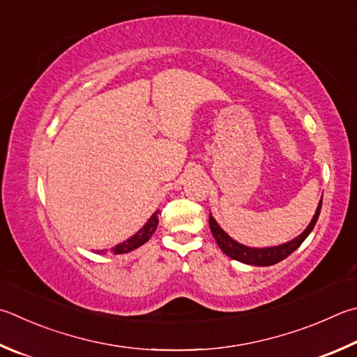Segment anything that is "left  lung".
Listing matches in <instances>:
<instances>
[{
	"label": "left lung",
	"instance_id": "left-lung-1",
	"mask_svg": "<svg viewBox=\"0 0 357 357\" xmlns=\"http://www.w3.org/2000/svg\"><path fill=\"white\" fill-rule=\"evenodd\" d=\"M321 201H323V197L320 199L319 207H317L314 218L310 220L309 226L301 232L300 236L295 237L294 241H290L287 243H282L278 246H268V248H251V246H245L242 243L236 242L234 238H231L222 228H220L218 223L213 220L212 215H209V226L217 245L226 256H229L231 259H236V261L243 262V264L257 265V267H268V265H275L278 262H281L282 259L290 256L298 246L306 241V237L310 234V231L314 229L317 220H319L320 211H321Z\"/></svg>",
	"mask_w": 357,
	"mask_h": 357
}]
</instances>
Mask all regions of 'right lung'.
Returning <instances> with one entry per match:
<instances>
[{
  "instance_id": "right-lung-1",
  "label": "right lung",
  "mask_w": 357,
  "mask_h": 357,
  "mask_svg": "<svg viewBox=\"0 0 357 357\" xmlns=\"http://www.w3.org/2000/svg\"><path fill=\"white\" fill-rule=\"evenodd\" d=\"M158 213H159V211L154 212L153 215L150 217V220H148V222L145 223L144 228H142L139 232H135V234H134L132 237H129L128 241L121 242V243H119V245H115L114 248H112L114 255H123V252H129V251L139 248V246H142V245L150 241V237L153 236V232L156 231L158 223H159ZM105 251H106V250H101V251H98V252H105Z\"/></svg>"
}]
</instances>
